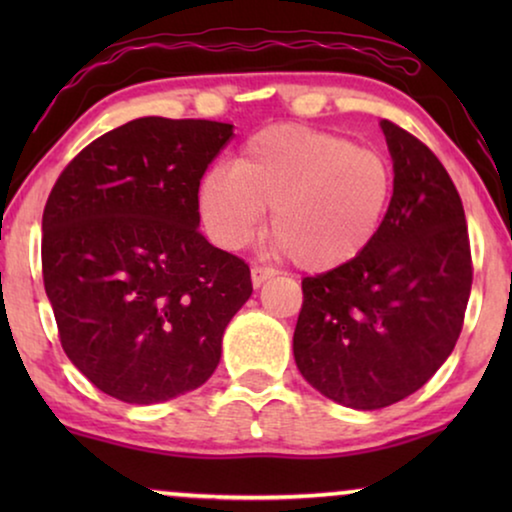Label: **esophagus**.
<instances>
[{
  "instance_id": "34e87169",
  "label": "esophagus",
  "mask_w": 512,
  "mask_h": 512,
  "mask_svg": "<svg viewBox=\"0 0 512 512\" xmlns=\"http://www.w3.org/2000/svg\"><path fill=\"white\" fill-rule=\"evenodd\" d=\"M275 275H277V272L272 270V268H263V265H254V268H251V284L261 286L263 282H268V279H272Z\"/></svg>"
}]
</instances>
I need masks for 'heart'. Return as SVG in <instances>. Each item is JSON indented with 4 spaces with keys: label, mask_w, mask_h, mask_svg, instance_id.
Listing matches in <instances>:
<instances>
[{
    "label": "heart",
    "mask_w": 512,
    "mask_h": 512,
    "mask_svg": "<svg viewBox=\"0 0 512 512\" xmlns=\"http://www.w3.org/2000/svg\"><path fill=\"white\" fill-rule=\"evenodd\" d=\"M394 170L380 151L305 125H270L247 139L233 170L212 167L198 186L207 233L223 249L254 240L272 209V235L310 272L340 268L380 233Z\"/></svg>",
    "instance_id": "1"
}]
</instances>
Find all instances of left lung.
I'll return each mask as SVG.
<instances>
[{"instance_id":"obj_1","label":"left lung","mask_w":512,"mask_h":512,"mask_svg":"<svg viewBox=\"0 0 512 512\" xmlns=\"http://www.w3.org/2000/svg\"><path fill=\"white\" fill-rule=\"evenodd\" d=\"M394 195L370 247L303 279L293 356L314 389L356 410L403 401L457 345L473 261L459 191L429 146L382 121Z\"/></svg>"}]
</instances>
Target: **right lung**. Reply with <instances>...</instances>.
Returning <instances> with one entry per match:
<instances>
[{
  "instance_id": "1",
  "label": "right lung",
  "mask_w": 512,
  "mask_h": 512,
  "mask_svg": "<svg viewBox=\"0 0 512 512\" xmlns=\"http://www.w3.org/2000/svg\"><path fill=\"white\" fill-rule=\"evenodd\" d=\"M230 137V123L135 118L69 160L48 195L41 272L60 345L118 401L205 384L254 291L249 265L198 230L200 179Z\"/></svg>"
}]
</instances>
